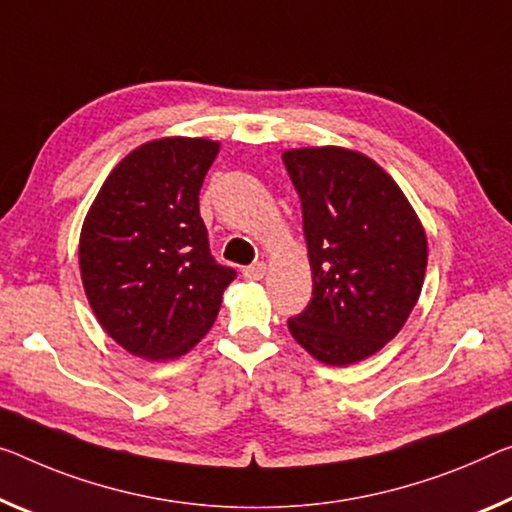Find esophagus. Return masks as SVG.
Wrapping results in <instances>:
<instances>
[{
	"label": "esophagus",
	"mask_w": 512,
	"mask_h": 512,
	"mask_svg": "<svg viewBox=\"0 0 512 512\" xmlns=\"http://www.w3.org/2000/svg\"><path fill=\"white\" fill-rule=\"evenodd\" d=\"M263 274H265V263H254L249 267H242V277L249 279V281L263 279Z\"/></svg>",
	"instance_id": "34e87169"
}]
</instances>
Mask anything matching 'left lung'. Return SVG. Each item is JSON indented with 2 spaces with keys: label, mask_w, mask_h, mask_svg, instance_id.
Returning a JSON list of instances; mask_svg holds the SVG:
<instances>
[{
  "label": "left lung",
  "mask_w": 512,
  "mask_h": 512,
  "mask_svg": "<svg viewBox=\"0 0 512 512\" xmlns=\"http://www.w3.org/2000/svg\"><path fill=\"white\" fill-rule=\"evenodd\" d=\"M283 164L302 201L313 272L311 302L288 329L322 364H355L410 318L426 277V233L400 187L366 155L297 148Z\"/></svg>",
  "instance_id": "left-lung-1"
}]
</instances>
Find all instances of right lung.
Instances as JSON below:
<instances>
[{"label": "right lung", "instance_id": "obj_1", "mask_svg": "<svg viewBox=\"0 0 512 512\" xmlns=\"http://www.w3.org/2000/svg\"><path fill=\"white\" fill-rule=\"evenodd\" d=\"M217 141L167 137L107 176L84 219L80 270L102 329L132 355L174 359L215 322L233 267L215 261L199 192Z\"/></svg>", "mask_w": 512, "mask_h": 512}]
</instances>
